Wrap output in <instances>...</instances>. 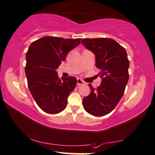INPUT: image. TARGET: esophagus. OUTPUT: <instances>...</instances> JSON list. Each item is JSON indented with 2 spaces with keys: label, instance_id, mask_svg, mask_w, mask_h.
<instances>
[{
  "label": "esophagus",
  "instance_id": "esophagus-1",
  "mask_svg": "<svg viewBox=\"0 0 155 155\" xmlns=\"http://www.w3.org/2000/svg\"><path fill=\"white\" fill-rule=\"evenodd\" d=\"M85 82L83 81V80H81V79H77V84L78 86H80V85H84L85 84Z\"/></svg>",
  "mask_w": 155,
  "mask_h": 155
}]
</instances>
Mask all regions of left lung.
I'll use <instances>...</instances> for the list:
<instances>
[{"instance_id": "8db88e82", "label": "left lung", "mask_w": 155, "mask_h": 155, "mask_svg": "<svg viewBox=\"0 0 155 155\" xmlns=\"http://www.w3.org/2000/svg\"><path fill=\"white\" fill-rule=\"evenodd\" d=\"M81 43L94 53L102 83L97 89L89 84L90 94L83 99L84 108L94 116L113 110L124 95L129 74V61L124 47L110 38L81 39Z\"/></svg>"}]
</instances>
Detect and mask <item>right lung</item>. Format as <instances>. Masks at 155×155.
I'll list each match as a JSON object with an SVG mask.
<instances>
[{
    "label": "right lung",
    "instance_id": "1",
    "mask_svg": "<svg viewBox=\"0 0 155 155\" xmlns=\"http://www.w3.org/2000/svg\"><path fill=\"white\" fill-rule=\"evenodd\" d=\"M80 42V38L43 37L29 45L25 66L28 87L37 105L45 113L55 114L66 107L67 99L77 80L74 76L61 80L55 69Z\"/></svg>",
    "mask_w": 155,
    "mask_h": 155
}]
</instances>
